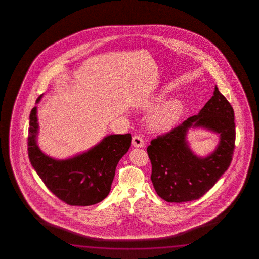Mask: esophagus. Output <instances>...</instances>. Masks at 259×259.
<instances>
[{
	"mask_svg": "<svg viewBox=\"0 0 259 259\" xmlns=\"http://www.w3.org/2000/svg\"><path fill=\"white\" fill-rule=\"evenodd\" d=\"M132 145L136 148H141L144 145V141L141 136L135 135L132 138Z\"/></svg>",
	"mask_w": 259,
	"mask_h": 259,
	"instance_id": "1",
	"label": "esophagus"
}]
</instances>
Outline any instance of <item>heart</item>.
Segmentation results:
<instances>
[{"instance_id": "1", "label": "heart", "mask_w": 259, "mask_h": 259, "mask_svg": "<svg viewBox=\"0 0 259 259\" xmlns=\"http://www.w3.org/2000/svg\"><path fill=\"white\" fill-rule=\"evenodd\" d=\"M162 95H159L155 99V102L162 101ZM181 103L178 101H171L163 105L154 115L153 119L155 124L159 127H167L179 118L181 111Z\"/></svg>"}]
</instances>
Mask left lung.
<instances>
[{"label":"left lung","mask_w":259,"mask_h":259,"mask_svg":"<svg viewBox=\"0 0 259 259\" xmlns=\"http://www.w3.org/2000/svg\"><path fill=\"white\" fill-rule=\"evenodd\" d=\"M234 110L215 86L214 95L198 114L187 118L170 132L150 142L147 151L151 181L167 202L191 201L204 196L228 170L235 149ZM203 127L220 134V143L207 157H197L185 140L190 127Z\"/></svg>","instance_id":"8db88e82"}]
</instances>
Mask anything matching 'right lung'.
I'll return each instance as SVG.
<instances>
[{
	"label": "right lung",
	"mask_w": 259,
	"mask_h": 259,
	"mask_svg": "<svg viewBox=\"0 0 259 259\" xmlns=\"http://www.w3.org/2000/svg\"><path fill=\"white\" fill-rule=\"evenodd\" d=\"M29 124L28 155L31 166L58 198L70 206H92L109 195L116 167L131 147L130 133L109 135L84 153L58 160L45 155L37 145V107L31 110Z\"/></svg>",
	"instance_id": "right-lung-1"
}]
</instances>
